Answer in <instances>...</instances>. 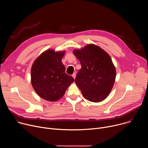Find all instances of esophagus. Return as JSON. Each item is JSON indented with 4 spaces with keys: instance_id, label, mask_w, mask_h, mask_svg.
Listing matches in <instances>:
<instances>
[{
    "instance_id": "34e87169",
    "label": "esophagus",
    "mask_w": 148,
    "mask_h": 148,
    "mask_svg": "<svg viewBox=\"0 0 148 148\" xmlns=\"http://www.w3.org/2000/svg\"><path fill=\"white\" fill-rule=\"evenodd\" d=\"M72 77L75 79V77H76V74L74 73L72 75Z\"/></svg>"
}]
</instances>
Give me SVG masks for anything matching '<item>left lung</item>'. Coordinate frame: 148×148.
<instances>
[{"label":"left lung","instance_id":"obj_1","mask_svg":"<svg viewBox=\"0 0 148 148\" xmlns=\"http://www.w3.org/2000/svg\"><path fill=\"white\" fill-rule=\"evenodd\" d=\"M73 54L81 65L75 82L84 97L94 102L104 100L111 91L116 77L110 55L93 44L75 49Z\"/></svg>","mask_w":148,"mask_h":148}]
</instances>
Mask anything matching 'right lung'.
Wrapping results in <instances>:
<instances>
[{
	"instance_id": "right-lung-1",
	"label": "right lung",
	"mask_w": 148,
	"mask_h": 148,
	"mask_svg": "<svg viewBox=\"0 0 148 148\" xmlns=\"http://www.w3.org/2000/svg\"><path fill=\"white\" fill-rule=\"evenodd\" d=\"M64 54L65 51L47 50L41 53L32 65V86L38 96L46 101L59 100L74 81L65 73L66 68L61 61Z\"/></svg>"
}]
</instances>
